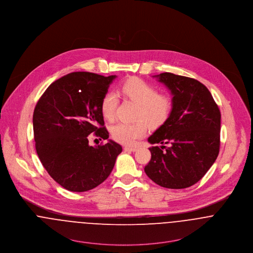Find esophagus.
Wrapping results in <instances>:
<instances>
[{"mask_svg": "<svg viewBox=\"0 0 253 253\" xmlns=\"http://www.w3.org/2000/svg\"><path fill=\"white\" fill-rule=\"evenodd\" d=\"M124 150H125L126 152H134V151H136V147H130V146H125V147H124Z\"/></svg>", "mask_w": 253, "mask_h": 253, "instance_id": "34e87169", "label": "esophagus"}]
</instances>
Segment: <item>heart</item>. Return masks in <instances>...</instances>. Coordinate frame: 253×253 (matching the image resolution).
<instances>
[{"mask_svg": "<svg viewBox=\"0 0 253 253\" xmlns=\"http://www.w3.org/2000/svg\"><path fill=\"white\" fill-rule=\"evenodd\" d=\"M122 93L137 104L134 122H119L111 129L115 140L126 145L134 144L147 130V123L158 126L167 119L172 101L168 95L158 93V89L140 78H131L121 86ZM119 97L116 92H106L101 100V112L105 119L112 121L116 117ZM148 122L146 123V121Z\"/></svg>", "mask_w": 253, "mask_h": 253, "instance_id": "heart-1", "label": "heart"}]
</instances>
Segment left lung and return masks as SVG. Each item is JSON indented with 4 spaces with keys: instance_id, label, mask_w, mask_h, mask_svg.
<instances>
[{
    "instance_id": "8db88e82",
    "label": "left lung",
    "mask_w": 253,
    "mask_h": 253,
    "mask_svg": "<svg viewBox=\"0 0 253 253\" xmlns=\"http://www.w3.org/2000/svg\"><path fill=\"white\" fill-rule=\"evenodd\" d=\"M155 77L170 89L172 109L149 136L151 144L162 146L149 148L151 160L144 171L163 187L186 188L206 175L219 155L221 113L210 91L198 80L171 73Z\"/></svg>"
}]
</instances>
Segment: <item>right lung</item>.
Here are the masks:
<instances>
[{
  "instance_id": "add662e5",
  "label": "right lung",
  "mask_w": 253,
  "mask_h": 253,
  "mask_svg": "<svg viewBox=\"0 0 253 253\" xmlns=\"http://www.w3.org/2000/svg\"><path fill=\"white\" fill-rule=\"evenodd\" d=\"M116 75L87 72L65 75L50 84L33 113L37 155L49 176L62 187L85 192L102 183L122 152L109 139L89 146L88 135L109 137L101 100Z\"/></svg>"
}]
</instances>
